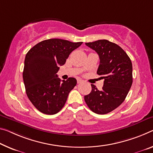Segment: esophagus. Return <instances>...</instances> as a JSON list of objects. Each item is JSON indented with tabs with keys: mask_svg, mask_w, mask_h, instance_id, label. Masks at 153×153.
Here are the masks:
<instances>
[{
	"mask_svg": "<svg viewBox=\"0 0 153 153\" xmlns=\"http://www.w3.org/2000/svg\"><path fill=\"white\" fill-rule=\"evenodd\" d=\"M77 83L79 84V83H82V82H83L84 80H82V79H77Z\"/></svg>",
	"mask_w": 153,
	"mask_h": 153,
	"instance_id": "1",
	"label": "esophagus"
}]
</instances>
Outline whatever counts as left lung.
Segmentation results:
<instances>
[{
  "label": "left lung",
  "instance_id": "obj_1",
  "mask_svg": "<svg viewBox=\"0 0 153 153\" xmlns=\"http://www.w3.org/2000/svg\"><path fill=\"white\" fill-rule=\"evenodd\" d=\"M86 45L99 55L97 74L102 76L100 78L104 79V83L101 91L91 84L92 91L84 96V100L93 112L105 114L125 101L132 85V63L127 53L114 43L102 39Z\"/></svg>",
  "mask_w": 153,
  "mask_h": 153
}]
</instances>
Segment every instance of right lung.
Wrapping results in <instances>:
<instances>
[{
  "mask_svg": "<svg viewBox=\"0 0 153 153\" xmlns=\"http://www.w3.org/2000/svg\"><path fill=\"white\" fill-rule=\"evenodd\" d=\"M82 42L50 39L39 42L26 55L23 80L29 100L45 114H55L63 108L77 80H61L56 73L69 54Z\"/></svg>",
  "mask_w": 153,
  "mask_h": 153,
  "instance_id": "1",
  "label": "right lung"
}]
</instances>
